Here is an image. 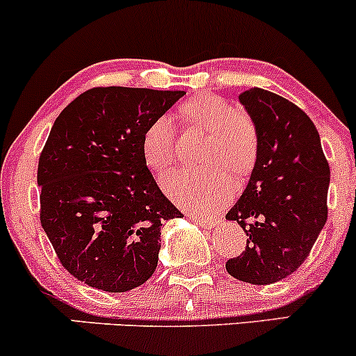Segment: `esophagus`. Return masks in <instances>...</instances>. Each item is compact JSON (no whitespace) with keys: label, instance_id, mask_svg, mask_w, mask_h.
Listing matches in <instances>:
<instances>
[{"label":"esophagus","instance_id":"obj_1","mask_svg":"<svg viewBox=\"0 0 356 356\" xmlns=\"http://www.w3.org/2000/svg\"><path fill=\"white\" fill-rule=\"evenodd\" d=\"M194 220H197V222L201 224V226H206V227H214L216 224L219 222V220L214 219V218H204V219H201V218H194Z\"/></svg>","mask_w":356,"mask_h":356}]
</instances>
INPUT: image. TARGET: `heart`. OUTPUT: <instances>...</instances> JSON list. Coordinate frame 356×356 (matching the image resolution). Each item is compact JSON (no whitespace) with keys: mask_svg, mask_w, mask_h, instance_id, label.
I'll return each mask as SVG.
<instances>
[{"mask_svg":"<svg viewBox=\"0 0 356 356\" xmlns=\"http://www.w3.org/2000/svg\"><path fill=\"white\" fill-rule=\"evenodd\" d=\"M182 127L207 132L197 154L195 169L174 170L164 179V189L175 202L191 211L211 212L231 195L227 167L234 174H246L257 157L254 122L241 113L229 100L212 93H197L177 107ZM175 157V130L164 117L150 122L142 136V159L154 174H164Z\"/></svg>","mask_w":356,"mask_h":356,"instance_id":"obj_1","label":"heart"}]
</instances>
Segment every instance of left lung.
I'll list each match as a JSON object with an SVG mask.
<instances>
[{
	"instance_id": "8db88e82",
	"label": "left lung",
	"mask_w": 356,
	"mask_h": 356,
	"mask_svg": "<svg viewBox=\"0 0 356 356\" xmlns=\"http://www.w3.org/2000/svg\"><path fill=\"white\" fill-rule=\"evenodd\" d=\"M257 130V157L243 195L226 219L246 232V249L226 263L251 284H271L309 256L328 218L330 165L318 130L293 102L263 88L239 95Z\"/></svg>"
}]
</instances>
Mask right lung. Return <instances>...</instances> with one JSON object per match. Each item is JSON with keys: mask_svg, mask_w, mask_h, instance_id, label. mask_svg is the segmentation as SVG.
<instances>
[{"mask_svg": "<svg viewBox=\"0 0 356 356\" xmlns=\"http://www.w3.org/2000/svg\"><path fill=\"white\" fill-rule=\"evenodd\" d=\"M182 90L97 87L60 113L38 161L40 220L61 266L124 293L154 275L161 227L181 218L142 159V136Z\"/></svg>", "mask_w": 356, "mask_h": 356, "instance_id": "1", "label": "right lung"}]
</instances>
